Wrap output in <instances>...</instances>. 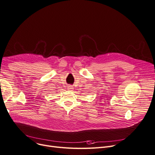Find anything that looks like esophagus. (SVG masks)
I'll use <instances>...</instances> for the list:
<instances>
[{"label": "esophagus", "mask_w": 155, "mask_h": 155, "mask_svg": "<svg viewBox=\"0 0 155 155\" xmlns=\"http://www.w3.org/2000/svg\"><path fill=\"white\" fill-rule=\"evenodd\" d=\"M68 90H71L72 89H73L74 88H73V87H72L71 85H69V86H68V88H67Z\"/></svg>", "instance_id": "1"}]
</instances>
